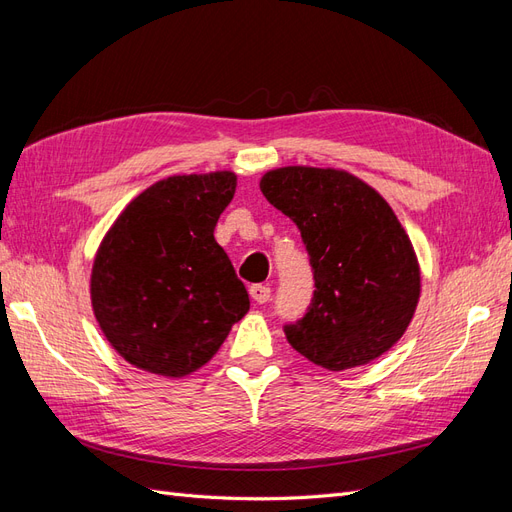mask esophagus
Returning <instances> with one entry per match:
<instances>
[{
  "mask_svg": "<svg viewBox=\"0 0 512 512\" xmlns=\"http://www.w3.org/2000/svg\"><path fill=\"white\" fill-rule=\"evenodd\" d=\"M250 297L256 301V303H267L271 299V288L265 286V284H254L250 288Z\"/></svg>",
  "mask_w": 512,
  "mask_h": 512,
  "instance_id": "esophagus-1",
  "label": "esophagus"
}]
</instances>
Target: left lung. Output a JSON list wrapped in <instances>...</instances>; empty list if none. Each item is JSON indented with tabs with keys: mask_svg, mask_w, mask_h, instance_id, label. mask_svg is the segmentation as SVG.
Returning <instances> with one entry per match:
<instances>
[{
	"mask_svg": "<svg viewBox=\"0 0 512 512\" xmlns=\"http://www.w3.org/2000/svg\"><path fill=\"white\" fill-rule=\"evenodd\" d=\"M269 203L297 224L314 271V297L284 324L307 361L342 371L378 359L406 333L421 271L389 203L346 170L286 166L260 179Z\"/></svg>",
	"mask_w": 512,
	"mask_h": 512,
	"instance_id": "left-lung-1",
	"label": "left lung"
}]
</instances>
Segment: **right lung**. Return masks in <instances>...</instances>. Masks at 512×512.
<instances>
[{
	"label": "right lung",
	"instance_id": "right-lung-1",
	"mask_svg": "<svg viewBox=\"0 0 512 512\" xmlns=\"http://www.w3.org/2000/svg\"><path fill=\"white\" fill-rule=\"evenodd\" d=\"M235 173L153 183L106 232L91 303L111 346L138 369L181 378L220 350L250 297L213 237Z\"/></svg>",
	"mask_w": 512,
	"mask_h": 512
}]
</instances>
